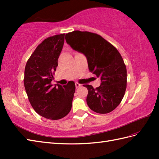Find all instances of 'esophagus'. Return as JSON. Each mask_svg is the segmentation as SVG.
<instances>
[{
    "instance_id": "34e87169",
    "label": "esophagus",
    "mask_w": 159,
    "mask_h": 159,
    "mask_svg": "<svg viewBox=\"0 0 159 159\" xmlns=\"http://www.w3.org/2000/svg\"><path fill=\"white\" fill-rule=\"evenodd\" d=\"M75 85H76V88H79V87H80V86H81V84H79V83H75Z\"/></svg>"
}]
</instances>
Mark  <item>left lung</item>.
Masks as SVG:
<instances>
[{
	"mask_svg": "<svg viewBox=\"0 0 159 159\" xmlns=\"http://www.w3.org/2000/svg\"><path fill=\"white\" fill-rule=\"evenodd\" d=\"M66 40L73 50L86 57L89 72L101 80L96 89L83 85L88 89L87 105L98 113L113 111L123 99L126 89V67L120 52L96 33L74 31L67 33Z\"/></svg>",
	"mask_w": 159,
	"mask_h": 159,
	"instance_id": "8db88e82",
	"label": "left lung"
}]
</instances>
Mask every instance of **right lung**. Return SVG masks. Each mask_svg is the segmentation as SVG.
Here are the masks:
<instances>
[{"mask_svg":"<svg viewBox=\"0 0 159 159\" xmlns=\"http://www.w3.org/2000/svg\"><path fill=\"white\" fill-rule=\"evenodd\" d=\"M65 34L45 39L37 47L26 64L24 84L29 102L40 116L56 120L66 116L72 109L75 84H55L53 74L64 44Z\"/></svg>","mask_w":159,"mask_h":159,"instance_id":"obj_1","label":"right lung"}]
</instances>
